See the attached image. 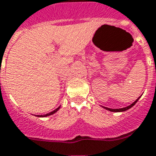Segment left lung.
<instances>
[{
	"label": "left lung",
	"mask_w": 156,
	"mask_h": 156,
	"mask_svg": "<svg viewBox=\"0 0 156 156\" xmlns=\"http://www.w3.org/2000/svg\"><path fill=\"white\" fill-rule=\"evenodd\" d=\"M140 98L137 99L136 101H133V103L131 105H129V106H128V107H126V108H119V109H112V108H106V107H103V108H105V109H107V110H108V111H111V112H124V111H127L128 109H129V108H131L133 106H134L135 105V103H136L137 101H138V100L140 99Z\"/></svg>",
	"instance_id": "8db88e82"
}]
</instances>
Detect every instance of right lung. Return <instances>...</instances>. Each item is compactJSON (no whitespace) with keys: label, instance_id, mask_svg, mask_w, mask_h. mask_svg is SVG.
<instances>
[{"label":"right lung","instance_id":"right-lung-1","mask_svg":"<svg viewBox=\"0 0 156 156\" xmlns=\"http://www.w3.org/2000/svg\"><path fill=\"white\" fill-rule=\"evenodd\" d=\"M58 109H59V107H58V108H56V109H55V110H54V111H53V112H49V113H47V114H45V115H41V116L37 115V116H38V117H48V116H50V115H52V114H54V113H55L56 112L58 111Z\"/></svg>","mask_w":156,"mask_h":156}]
</instances>
